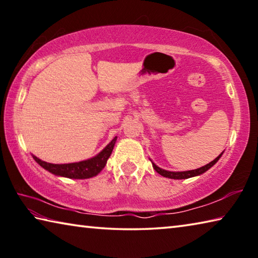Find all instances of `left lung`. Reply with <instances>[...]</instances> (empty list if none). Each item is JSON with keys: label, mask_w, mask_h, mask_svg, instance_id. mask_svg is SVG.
<instances>
[{"label": "left lung", "mask_w": 258, "mask_h": 258, "mask_svg": "<svg viewBox=\"0 0 258 258\" xmlns=\"http://www.w3.org/2000/svg\"><path fill=\"white\" fill-rule=\"evenodd\" d=\"M223 154V152H222ZM222 154L216 157L215 159H214L213 161H211V163L203 166V167L200 168H197V169H192V171H186V172H169V171H165V169H161L159 168L158 166L155 165L154 163H152V167L155 168V171L160 174L161 176L164 177H168V178H174V180H182V178H189V177H192V176H197V175H200V174L205 173L206 171H208L209 168L212 167L213 165H215L217 163V160L221 158Z\"/></svg>", "instance_id": "8db88e82"}]
</instances>
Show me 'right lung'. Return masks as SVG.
Wrapping results in <instances>:
<instances>
[{"label":"right lung","mask_w":258,"mask_h":258,"mask_svg":"<svg viewBox=\"0 0 258 258\" xmlns=\"http://www.w3.org/2000/svg\"><path fill=\"white\" fill-rule=\"evenodd\" d=\"M116 140H117V137L113 138L111 140V142L109 143V145L104 148L99 155H97L91 159L80 161V163L50 164V163H46V161L38 159L37 157L35 156L33 157L38 165H41L43 168L46 169V171H49L52 174H54V175L64 176L68 178H90L99 174L102 171L104 166H106L107 160L112 152Z\"/></svg>","instance_id":"add662e5"}]
</instances>
